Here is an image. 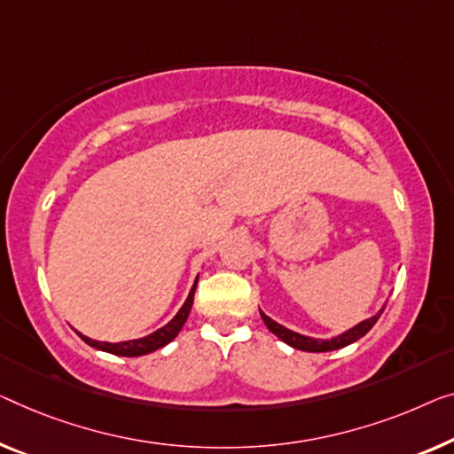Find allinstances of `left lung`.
I'll list each match as a JSON object with an SVG mask.
<instances>
[{"instance_id":"obj_1","label":"left lung","mask_w":454,"mask_h":454,"mask_svg":"<svg viewBox=\"0 0 454 454\" xmlns=\"http://www.w3.org/2000/svg\"><path fill=\"white\" fill-rule=\"evenodd\" d=\"M381 314H383V309L379 314L367 317V320H363L361 324H356V326L347 330V333L330 338V340H322V338H309V336L297 334V333H294V330H289L286 326H281V324H277L275 320H270V317L265 316L262 312H261V317H262V322L267 324V328L270 330V333H273L275 336H279L283 342L289 344V347H294L297 350H306V353H328V350H336V348L347 347V344L355 342L361 336L367 334L369 330L375 326V322L379 320V316H381Z\"/></svg>"}]
</instances>
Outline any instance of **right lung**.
<instances>
[{
	"instance_id": "right-lung-1",
	"label": "right lung",
	"mask_w": 454,
	"mask_h": 454,
	"mask_svg": "<svg viewBox=\"0 0 454 454\" xmlns=\"http://www.w3.org/2000/svg\"><path fill=\"white\" fill-rule=\"evenodd\" d=\"M195 286H198V279H195L192 292H189L187 300L184 306L175 317L165 326L154 330L153 334L148 336H142L137 338V340H124V342H99V340H93V338H87L79 333V336L83 338V340L90 344V347L98 348V350H106V353H112V355H120V356H142V355H148V353H154V350H159L165 347L173 340L175 336L179 334V330L184 328V324L187 320L189 312H192V306H193V294H195Z\"/></svg>"
}]
</instances>
